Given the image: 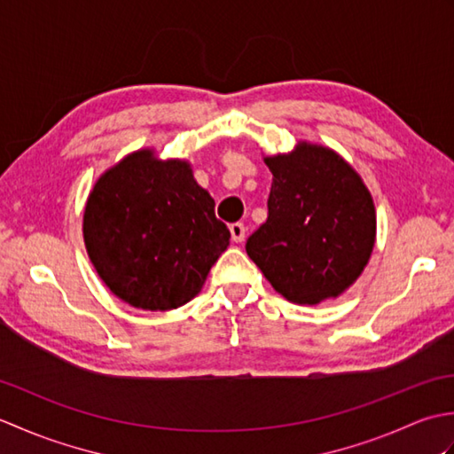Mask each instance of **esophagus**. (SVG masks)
<instances>
[{
	"instance_id": "34e87169",
	"label": "esophagus",
	"mask_w": 454,
	"mask_h": 454,
	"mask_svg": "<svg viewBox=\"0 0 454 454\" xmlns=\"http://www.w3.org/2000/svg\"><path fill=\"white\" fill-rule=\"evenodd\" d=\"M230 234H232V239L236 244L244 242V239H246V226L242 224V222H236V224L230 226Z\"/></svg>"
}]
</instances>
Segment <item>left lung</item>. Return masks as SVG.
<instances>
[{
  "instance_id": "1",
  "label": "left lung",
  "mask_w": 454,
  "mask_h": 454,
  "mask_svg": "<svg viewBox=\"0 0 454 454\" xmlns=\"http://www.w3.org/2000/svg\"><path fill=\"white\" fill-rule=\"evenodd\" d=\"M273 173L265 224L246 252L278 294L320 304L349 288L366 267L376 238V212L361 176L340 153L298 142L263 158Z\"/></svg>"
}]
</instances>
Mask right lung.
Segmentation results:
<instances>
[{"label":"right lung","instance_id":"1","mask_svg":"<svg viewBox=\"0 0 454 454\" xmlns=\"http://www.w3.org/2000/svg\"><path fill=\"white\" fill-rule=\"evenodd\" d=\"M83 242L114 296L142 310H173L195 298L230 244L215 199L185 160L138 150L93 185Z\"/></svg>","mask_w":454,"mask_h":454}]
</instances>
